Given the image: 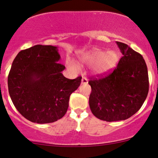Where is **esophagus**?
Returning <instances> with one entry per match:
<instances>
[{
    "instance_id": "obj_1",
    "label": "esophagus",
    "mask_w": 158,
    "mask_h": 158,
    "mask_svg": "<svg viewBox=\"0 0 158 158\" xmlns=\"http://www.w3.org/2000/svg\"><path fill=\"white\" fill-rule=\"evenodd\" d=\"M88 83V80H87V79L86 77H82V79H81V84L82 85H86V84Z\"/></svg>"
}]
</instances>
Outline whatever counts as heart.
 Listing matches in <instances>:
<instances>
[{
  "mask_svg": "<svg viewBox=\"0 0 158 158\" xmlns=\"http://www.w3.org/2000/svg\"><path fill=\"white\" fill-rule=\"evenodd\" d=\"M81 60L87 65H93V71L97 74H104L116 67L119 61L118 54L114 50L105 51L96 49L87 52L81 56ZM70 68L78 71L79 65L73 60L70 59L67 62Z\"/></svg>",
  "mask_w": 158,
  "mask_h": 158,
  "instance_id": "b5f03b06",
  "label": "heart"
}]
</instances>
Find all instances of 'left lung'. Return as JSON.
<instances>
[{"label": "left lung", "mask_w": 158, "mask_h": 158, "mask_svg": "<svg viewBox=\"0 0 158 158\" xmlns=\"http://www.w3.org/2000/svg\"><path fill=\"white\" fill-rule=\"evenodd\" d=\"M123 57L112 72L89 81V104L97 118L106 122L125 120L137 112L149 92L148 71L142 55L117 41Z\"/></svg>", "instance_id": "1"}]
</instances>
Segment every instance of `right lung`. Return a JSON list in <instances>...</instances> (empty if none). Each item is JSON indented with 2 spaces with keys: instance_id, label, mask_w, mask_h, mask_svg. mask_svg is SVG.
<instances>
[{
  "instance_id": "obj_1",
  "label": "right lung",
  "mask_w": 158,
  "mask_h": 158,
  "mask_svg": "<svg viewBox=\"0 0 158 158\" xmlns=\"http://www.w3.org/2000/svg\"><path fill=\"white\" fill-rule=\"evenodd\" d=\"M57 47L35 45L22 50L14 60L8 87L17 111L32 123L45 124L61 119L66 113L71 94L77 89L81 77L65 78V69L58 63Z\"/></svg>"
}]
</instances>
